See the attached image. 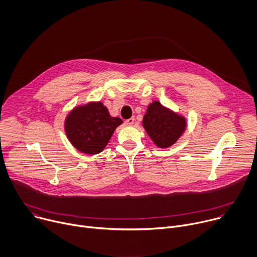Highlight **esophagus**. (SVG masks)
I'll return each mask as SVG.
<instances>
[{
	"label": "esophagus",
	"instance_id": "1",
	"mask_svg": "<svg viewBox=\"0 0 257 257\" xmlns=\"http://www.w3.org/2000/svg\"><path fill=\"white\" fill-rule=\"evenodd\" d=\"M134 121H135V118H134V116H131L130 119H128V120H126V121H125V123H126L127 125H133Z\"/></svg>",
	"mask_w": 257,
	"mask_h": 257
}]
</instances>
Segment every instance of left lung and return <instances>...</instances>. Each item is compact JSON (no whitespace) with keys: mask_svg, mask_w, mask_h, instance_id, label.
<instances>
[{"mask_svg":"<svg viewBox=\"0 0 257 257\" xmlns=\"http://www.w3.org/2000/svg\"><path fill=\"white\" fill-rule=\"evenodd\" d=\"M144 127L159 148L165 149L176 143L185 129V119L154 101L144 116Z\"/></svg>","mask_w":257,"mask_h":257,"instance_id":"obj_1","label":"left lung"}]
</instances>
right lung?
Returning <instances> with one entry per match:
<instances>
[{"mask_svg":"<svg viewBox=\"0 0 257 257\" xmlns=\"http://www.w3.org/2000/svg\"><path fill=\"white\" fill-rule=\"evenodd\" d=\"M121 124L122 120L110 116L101 102H91L78 106L68 113L65 133L77 150L95 155L103 151L113 131Z\"/></svg>","mask_w":257,"mask_h":257,"instance_id":"right-lung-1","label":"right lung"}]
</instances>
